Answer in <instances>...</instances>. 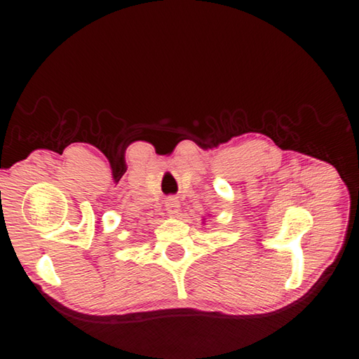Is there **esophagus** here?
<instances>
[{"instance_id":"esophagus-1","label":"esophagus","mask_w":359,"mask_h":359,"mask_svg":"<svg viewBox=\"0 0 359 359\" xmlns=\"http://www.w3.org/2000/svg\"><path fill=\"white\" fill-rule=\"evenodd\" d=\"M165 208H167L168 214H170V215H177L178 211H180V203H178L177 200H175V198H170V200H167Z\"/></svg>"}]
</instances>
